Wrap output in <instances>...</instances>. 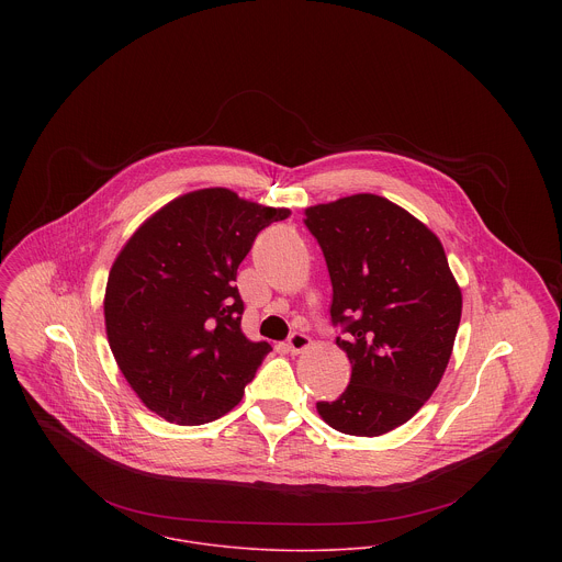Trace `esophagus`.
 <instances>
[{
  "mask_svg": "<svg viewBox=\"0 0 562 562\" xmlns=\"http://www.w3.org/2000/svg\"><path fill=\"white\" fill-rule=\"evenodd\" d=\"M310 344H312L310 335L299 333V330H294V333L290 335V339H288V348H290V352H292V355H299V352L307 350V348H310Z\"/></svg>",
  "mask_w": 562,
  "mask_h": 562,
  "instance_id": "34e87169",
  "label": "esophagus"
}]
</instances>
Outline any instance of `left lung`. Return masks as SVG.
Here are the masks:
<instances>
[{
    "mask_svg": "<svg viewBox=\"0 0 562 562\" xmlns=\"http://www.w3.org/2000/svg\"><path fill=\"white\" fill-rule=\"evenodd\" d=\"M330 285L337 346L352 363L322 419L346 435L379 437L408 422L437 390L461 322L457 285L439 238L396 203L352 194L305 210Z\"/></svg>",
    "mask_w": 562,
    "mask_h": 562,
    "instance_id": "1",
    "label": "left lung"
}]
</instances>
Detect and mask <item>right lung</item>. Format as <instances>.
<instances>
[{"instance_id": "add662e5", "label": "right lung", "mask_w": 562, "mask_h": 562, "mask_svg": "<svg viewBox=\"0 0 562 562\" xmlns=\"http://www.w3.org/2000/svg\"><path fill=\"white\" fill-rule=\"evenodd\" d=\"M288 216L227 188L194 190L145 221L112 263L103 301L112 355L166 422L223 417L272 350L241 333L236 277L257 234Z\"/></svg>"}]
</instances>
